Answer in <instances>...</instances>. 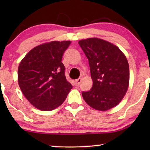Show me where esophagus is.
I'll list each match as a JSON object with an SVG mask.
<instances>
[{
	"instance_id": "esophagus-1",
	"label": "esophagus",
	"mask_w": 150,
	"mask_h": 150,
	"mask_svg": "<svg viewBox=\"0 0 150 150\" xmlns=\"http://www.w3.org/2000/svg\"><path fill=\"white\" fill-rule=\"evenodd\" d=\"M81 81H82V79L81 78H79V79H78L77 80H76L75 81V84H76V86H79L80 84H81Z\"/></svg>"
}]
</instances>
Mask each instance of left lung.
Here are the masks:
<instances>
[{
  "label": "left lung",
  "mask_w": 150,
  "mask_h": 150,
  "mask_svg": "<svg viewBox=\"0 0 150 150\" xmlns=\"http://www.w3.org/2000/svg\"><path fill=\"white\" fill-rule=\"evenodd\" d=\"M89 60L93 86L82 96L92 108L105 111L117 105L128 90L129 65L124 53L111 43L98 38L79 42Z\"/></svg>",
  "instance_id": "8db88e82"
}]
</instances>
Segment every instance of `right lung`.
Masks as SVG:
<instances>
[{"mask_svg": "<svg viewBox=\"0 0 150 150\" xmlns=\"http://www.w3.org/2000/svg\"><path fill=\"white\" fill-rule=\"evenodd\" d=\"M70 41L40 45L24 57L18 70V84L28 102L38 109L48 111L61 105L72 85L67 81L63 54Z\"/></svg>", "mask_w": 150, "mask_h": 150, "instance_id": "1", "label": "right lung"}]
</instances>
